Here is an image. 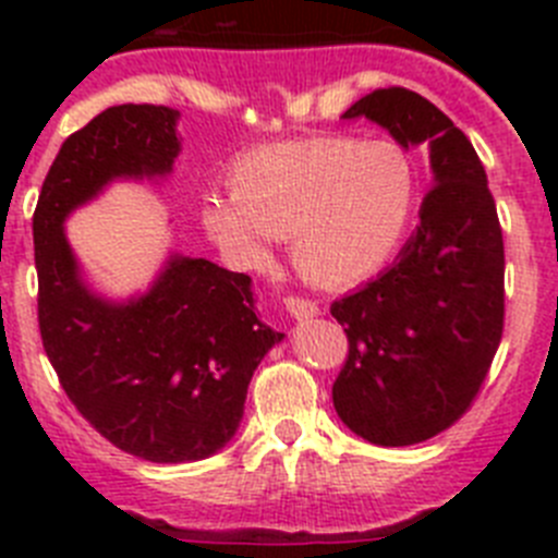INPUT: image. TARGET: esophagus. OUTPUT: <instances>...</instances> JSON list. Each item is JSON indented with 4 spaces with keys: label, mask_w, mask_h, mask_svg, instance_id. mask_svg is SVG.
<instances>
[{
    "label": "esophagus",
    "mask_w": 558,
    "mask_h": 558,
    "mask_svg": "<svg viewBox=\"0 0 558 558\" xmlns=\"http://www.w3.org/2000/svg\"><path fill=\"white\" fill-rule=\"evenodd\" d=\"M284 310H288L290 318L299 324L310 322V318H315V315H318V304L307 302V299H299V295H290V299H284Z\"/></svg>",
    "instance_id": "obj_1"
}]
</instances>
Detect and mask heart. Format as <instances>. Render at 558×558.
Segmentation results:
<instances>
[{
    "label": "heart",
    "instance_id": "b5f03b06",
    "mask_svg": "<svg viewBox=\"0 0 558 558\" xmlns=\"http://www.w3.org/2000/svg\"><path fill=\"white\" fill-rule=\"evenodd\" d=\"M231 195L201 204L206 234L245 268H263L270 240H290L299 274L324 288L383 268L405 234L416 195L408 156L391 142L347 136L279 142L245 153Z\"/></svg>",
    "mask_w": 558,
    "mask_h": 558
}]
</instances>
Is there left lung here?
I'll list each match as a JSON object with an SVG mask.
<instances>
[{"mask_svg":"<svg viewBox=\"0 0 558 558\" xmlns=\"http://www.w3.org/2000/svg\"><path fill=\"white\" fill-rule=\"evenodd\" d=\"M340 120L386 128L430 161L422 220L397 263L332 304L349 338L332 386L340 422L372 445H418L461 418L500 347V220L475 147L430 100L379 88Z\"/></svg>","mask_w":558,"mask_h":558,"instance_id":"8db88e82","label":"left lung"}]
</instances>
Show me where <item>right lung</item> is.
<instances>
[{
	"label": "right lung",
	"mask_w": 558,
	"mask_h": 558,
	"mask_svg": "<svg viewBox=\"0 0 558 558\" xmlns=\"http://www.w3.org/2000/svg\"><path fill=\"white\" fill-rule=\"evenodd\" d=\"M179 117L111 106L72 133L33 215L38 327L63 391L113 447L153 463L201 461L234 438L245 393L284 332L259 322L251 276L170 251L140 293L88 282L66 220L117 181L159 184L179 159Z\"/></svg>",
	"instance_id": "obj_1"
}]
</instances>
